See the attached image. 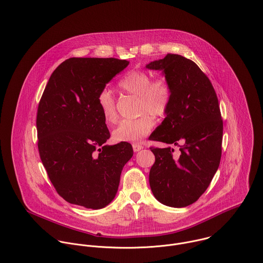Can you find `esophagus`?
Wrapping results in <instances>:
<instances>
[{
    "label": "esophagus",
    "mask_w": 263,
    "mask_h": 263,
    "mask_svg": "<svg viewBox=\"0 0 263 263\" xmlns=\"http://www.w3.org/2000/svg\"><path fill=\"white\" fill-rule=\"evenodd\" d=\"M132 146H133V151L135 153H137V152H139V151H141L143 148V146L141 144H139V143H133Z\"/></svg>",
    "instance_id": "esophagus-1"
}]
</instances>
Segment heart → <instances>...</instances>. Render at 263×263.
I'll use <instances>...</instances> for the list:
<instances>
[{
  "mask_svg": "<svg viewBox=\"0 0 263 263\" xmlns=\"http://www.w3.org/2000/svg\"><path fill=\"white\" fill-rule=\"evenodd\" d=\"M119 88L138 97V109L142 114L133 120H123L112 132L116 141H138L152 130L155 120L164 117L171 104L172 90L164 78L152 80L142 70L128 71L118 83ZM98 105L106 123L117 120L116 103L112 93L104 89L98 95Z\"/></svg>",
  "mask_w": 263,
  "mask_h": 263,
  "instance_id": "heart-1",
  "label": "heart"
}]
</instances>
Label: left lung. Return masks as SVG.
Wrapping results in <instances>:
<instances>
[{"label": "left lung", "mask_w": 263, "mask_h": 263, "mask_svg": "<svg viewBox=\"0 0 263 263\" xmlns=\"http://www.w3.org/2000/svg\"><path fill=\"white\" fill-rule=\"evenodd\" d=\"M145 67L162 70L172 90L166 118L149 136L169 144L151 147L156 161L149 185L160 203L186 207L205 193L220 164L223 123L218 98L208 77L181 55L167 54ZM171 145L180 146L178 154Z\"/></svg>", "instance_id": "obj_1"}]
</instances>
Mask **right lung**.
I'll use <instances>...</instances> for the list:
<instances>
[{
	"label": "right lung",
	"mask_w": 263,
	"mask_h": 263,
	"mask_svg": "<svg viewBox=\"0 0 263 263\" xmlns=\"http://www.w3.org/2000/svg\"><path fill=\"white\" fill-rule=\"evenodd\" d=\"M129 64L117 58L66 59L52 72L37 107V147L56 192L66 202L101 209L116 197L133 148L110 137L98 105L106 84Z\"/></svg>",
	"instance_id": "right-lung-1"
}]
</instances>
